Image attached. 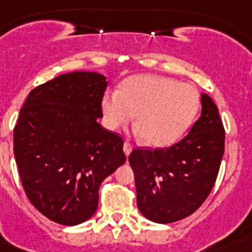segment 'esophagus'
I'll list each match as a JSON object with an SVG mask.
<instances>
[{"mask_svg": "<svg viewBox=\"0 0 252 252\" xmlns=\"http://www.w3.org/2000/svg\"><path fill=\"white\" fill-rule=\"evenodd\" d=\"M131 151H132L131 143H128V142H125V143H124V153H125V155H126V157H128Z\"/></svg>", "mask_w": 252, "mask_h": 252, "instance_id": "esophagus-1", "label": "esophagus"}]
</instances>
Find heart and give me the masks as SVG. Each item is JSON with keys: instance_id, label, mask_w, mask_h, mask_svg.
<instances>
[{"instance_id": "obj_1", "label": "heart", "mask_w": 252, "mask_h": 252, "mask_svg": "<svg viewBox=\"0 0 252 252\" xmlns=\"http://www.w3.org/2000/svg\"><path fill=\"white\" fill-rule=\"evenodd\" d=\"M201 106L200 93L190 84L159 75H136L117 92L101 98L105 127L117 130L135 121V134L153 147H167L187 134Z\"/></svg>"}]
</instances>
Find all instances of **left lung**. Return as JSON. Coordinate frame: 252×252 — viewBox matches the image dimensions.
Returning a JSON list of instances; mask_svg holds the SVG:
<instances>
[{
	"label": "left lung",
	"mask_w": 252,
	"mask_h": 252,
	"mask_svg": "<svg viewBox=\"0 0 252 252\" xmlns=\"http://www.w3.org/2000/svg\"><path fill=\"white\" fill-rule=\"evenodd\" d=\"M201 116L189 134L171 147L135 148L128 161L134 171L136 204L157 223L180 221L209 196L225 151V130L217 105L201 93Z\"/></svg>",
	"instance_id": "1"
}]
</instances>
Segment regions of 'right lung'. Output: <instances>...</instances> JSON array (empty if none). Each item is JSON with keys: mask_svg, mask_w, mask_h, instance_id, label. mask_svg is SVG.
<instances>
[{"mask_svg": "<svg viewBox=\"0 0 252 252\" xmlns=\"http://www.w3.org/2000/svg\"><path fill=\"white\" fill-rule=\"evenodd\" d=\"M106 87L97 72L64 73L32 89L19 113L14 157L23 189L60 225L89 220L101 183L126 161L124 140L97 122Z\"/></svg>", "mask_w": 252, "mask_h": 252, "instance_id": "obj_1", "label": "right lung"}]
</instances>
